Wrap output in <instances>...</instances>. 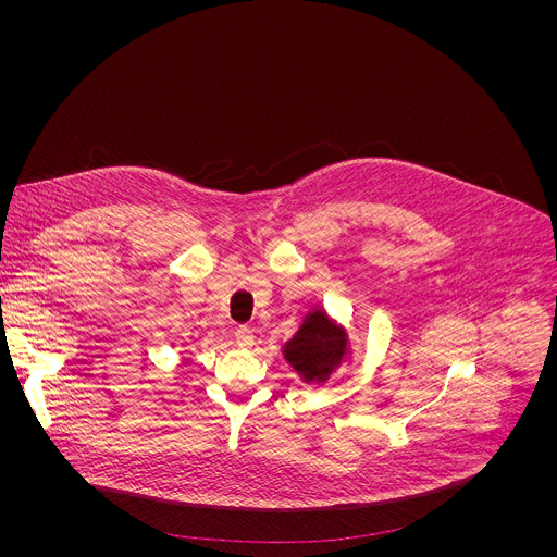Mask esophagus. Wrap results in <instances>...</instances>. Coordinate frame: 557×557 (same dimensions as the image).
Returning <instances> with one entry per match:
<instances>
[{"mask_svg":"<svg viewBox=\"0 0 557 557\" xmlns=\"http://www.w3.org/2000/svg\"><path fill=\"white\" fill-rule=\"evenodd\" d=\"M235 342H237V346H240V348H251L253 342H256V335H253V331L249 326H240V329L235 331Z\"/></svg>","mask_w":557,"mask_h":557,"instance_id":"34e87169","label":"esophagus"}]
</instances>
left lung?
Wrapping results in <instances>:
<instances>
[{
  "label": "left lung",
  "mask_w": 557,
  "mask_h": 557,
  "mask_svg": "<svg viewBox=\"0 0 557 557\" xmlns=\"http://www.w3.org/2000/svg\"><path fill=\"white\" fill-rule=\"evenodd\" d=\"M346 350V331L333 324L324 310L308 312L295 337L284 344L286 361L306 383H324L344 361Z\"/></svg>",
  "instance_id": "1"
}]
</instances>
